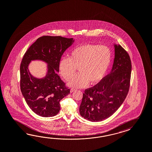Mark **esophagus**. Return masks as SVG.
Returning <instances> with one entry per match:
<instances>
[{
	"instance_id": "esophagus-1",
	"label": "esophagus",
	"mask_w": 152,
	"mask_h": 152,
	"mask_svg": "<svg viewBox=\"0 0 152 152\" xmlns=\"http://www.w3.org/2000/svg\"><path fill=\"white\" fill-rule=\"evenodd\" d=\"M75 90H76V89H75V88H71V89H70V92H74Z\"/></svg>"
}]
</instances>
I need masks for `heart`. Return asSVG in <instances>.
<instances>
[{
    "label": "heart",
    "instance_id": "heart-1",
    "mask_svg": "<svg viewBox=\"0 0 152 152\" xmlns=\"http://www.w3.org/2000/svg\"><path fill=\"white\" fill-rule=\"evenodd\" d=\"M111 52L107 46L98 45H80L71 52L69 58L60 60L59 69L64 78L74 87H84L99 82L107 73L111 61Z\"/></svg>",
    "mask_w": 152,
    "mask_h": 152
}]
</instances>
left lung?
<instances>
[{"instance_id":"1","label":"left lung","mask_w":152,"mask_h":152,"mask_svg":"<svg viewBox=\"0 0 152 152\" xmlns=\"http://www.w3.org/2000/svg\"><path fill=\"white\" fill-rule=\"evenodd\" d=\"M115 58L110 74L93 87L85 89L80 114L92 122L109 118L121 106L128 94L132 65L128 53L115 45Z\"/></svg>"}]
</instances>
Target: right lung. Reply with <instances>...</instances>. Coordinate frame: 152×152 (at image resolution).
<instances>
[{"label": "right lung", "instance_id": "1", "mask_svg": "<svg viewBox=\"0 0 152 152\" xmlns=\"http://www.w3.org/2000/svg\"><path fill=\"white\" fill-rule=\"evenodd\" d=\"M74 42L72 38L44 36L38 38L27 49L20 65V88L30 109L39 116L52 117L60 109V101L70 90L56 71H59L63 53ZM41 59L48 64L46 77L39 79L30 74L28 66L31 60Z\"/></svg>", "mask_w": 152, "mask_h": 152}]
</instances>
